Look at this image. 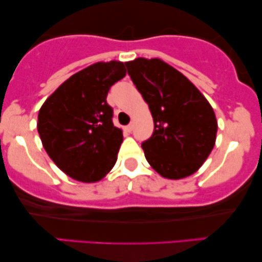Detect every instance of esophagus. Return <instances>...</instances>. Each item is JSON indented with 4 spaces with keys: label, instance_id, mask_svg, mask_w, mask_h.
<instances>
[{
    "label": "esophagus",
    "instance_id": "esophagus-1",
    "mask_svg": "<svg viewBox=\"0 0 262 262\" xmlns=\"http://www.w3.org/2000/svg\"><path fill=\"white\" fill-rule=\"evenodd\" d=\"M132 128H134V125L130 124V125H127V126H125L124 130L126 131V132H128V134H130V132H132Z\"/></svg>",
    "mask_w": 262,
    "mask_h": 262
}]
</instances>
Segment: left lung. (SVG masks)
<instances>
[{"mask_svg":"<svg viewBox=\"0 0 262 262\" xmlns=\"http://www.w3.org/2000/svg\"><path fill=\"white\" fill-rule=\"evenodd\" d=\"M125 66L154 118L151 137L142 143L146 161L167 179L195 173L216 142L217 120L209 101L163 60L136 58Z\"/></svg>","mask_w":262,"mask_h":262,"instance_id":"8db88e82","label":"left lung"}]
</instances>
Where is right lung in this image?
Listing matches in <instances>:
<instances>
[{"mask_svg": "<svg viewBox=\"0 0 262 262\" xmlns=\"http://www.w3.org/2000/svg\"><path fill=\"white\" fill-rule=\"evenodd\" d=\"M125 75L121 62L93 64L60 84L39 111L42 146L75 180H101L116 163L123 132L113 125V108L106 98Z\"/></svg>", "mask_w": 262, "mask_h": 262, "instance_id": "add662e5", "label": "right lung"}]
</instances>
